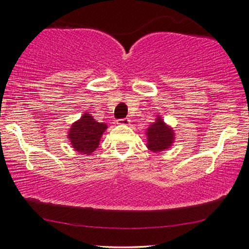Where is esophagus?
I'll use <instances>...</instances> for the list:
<instances>
[{
  "mask_svg": "<svg viewBox=\"0 0 249 249\" xmlns=\"http://www.w3.org/2000/svg\"><path fill=\"white\" fill-rule=\"evenodd\" d=\"M129 123H131V121H129L128 118H122V120L117 121V124L120 125H128Z\"/></svg>",
  "mask_w": 249,
  "mask_h": 249,
  "instance_id": "1",
  "label": "esophagus"
}]
</instances>
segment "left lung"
I'll use <instances>...</instances> for the list:
<instances>
[{
  "mask_svg": "<svg viewBox=\"0 0 249 249\" xmlns=\"http://www.w3.org/2000/svg\"><path fill=\"white\" fill-rule=\"evenodd\" d=\"M146 148L152 152H161L171 148L175 142V133L171 126L164 123L159 115L156 122L149 126L145 131Z\"/></svg>",
  "mask_w": 249,
  "mask_h": 249,
  "instance_id": "1",
  "label": "left lung"
}]
</instances>
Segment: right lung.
I'll return each mask as SVG.
<instances>
[{"mask_svg": "<svg viewBox=\"0 0 249 249\" xmlns=\"http://www.w3.org/2000/svg\"><path fill=\"white\" fill-rule=\"evenodd\" d=\"M107 127V124L99 123L89 113H85L69 129V142H71L75 151L90 156L98 148L101 136Z\"/></svg>", "mask_w": 249, "mask_h": 249, "instance_id": "add662e5", "label": "right lung"}]
</instances>
